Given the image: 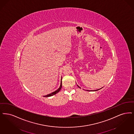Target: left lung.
<instances>
[{"label": "left lung", "instance_id": "1", "mask_svg": "<svg viewBox=\"0 0 134 134\" xmlns=\"http://www.w3.org/2000/svg\"><path fill=\"white\" fill-rule=\"evenodd\" d=\"M78 86V87H80V88H81V87H80L79 86ZM98 90H95V91H98Z\"/></svg>", "mask_w": 134, "mask_h": 134}]
</instances>
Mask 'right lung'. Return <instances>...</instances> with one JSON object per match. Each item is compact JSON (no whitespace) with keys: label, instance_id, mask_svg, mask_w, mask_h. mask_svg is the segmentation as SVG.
Returning a JSON list of instances; mask_svg holds the SVG:
<instances>
[{"label":"right lung","instance_id":"add662e5","mask_svg":"<svg viewBox=\"0 0 134 134\" xmlns=\"http://www.w3.org/2000/svg\"><path fill=\"white\" fill-rule=\"evenodd\" d=\"M62 87V81H61V83H60V87H59L57 91H54V92H52V93H49V94H47L46 96H43V97H51V96H53V95L55 94L56 93H57L59 92V91L61 90Z\"/></svg>","mask_w":134,"mask_h":134}]
</instances>
